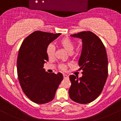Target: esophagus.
Listing matches in <instances>:
<instances>
[{
	"label": "esophagus",
	"mask_w": 121,
	"mask_h": 121,
	"mask_svg": "<svg viewBox=\"0 0 121 121\" xmlns=\"http://www.w3.org/2000/svg\"><path fill=\"white\" fill-rule=\"evenodd\" d=\"M63 78H64L65 79L69 78V76H67V75H66V74H63Z\"/></svg>",
	"instance_id": "1"
}]
</instances>
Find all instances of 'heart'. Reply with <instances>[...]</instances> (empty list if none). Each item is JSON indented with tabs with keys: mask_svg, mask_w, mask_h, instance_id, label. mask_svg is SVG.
Listing matches in <instances>:
<instances>
[{
	"mask_svg": "<svg viewBox=\"0 0 121 121\" xmlns=\"http://www.w3.org/2000/svg\"><path fill=\"white\" fill-rule=\"evenodd\" d=\"M58 44L62 47L69 54H70L71 55L73 54V50L74 48V44L73 41L67 37H65V38L62 39L58 41ZM47 55L49 58H52L54 57V54H55V49H54V46L50 44L48 45L46 50ZM61 70H65L66 68V66L65 65H61L59 66Z\"/></svg>",
	"mask_w": 121,
	"mask_h": 121,
	"instance_id": "heart-1",
	"label": "heart"
}]
</instances>
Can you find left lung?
Wrapping results in <instances>:
<instances>
[{
    "label": "left lung",
    "instance_id": "obj_1",
    "mask_svg": "<svg viewBox=\"0 0 121 121\" xmlns=\"http://www.w3.org/2000/svg\"><path fill=\"white\" fill-rule=\"evenodd\" d=\"M70 36L82 40L78 65L83 71L81 77L73 74L69 76L71 85L69 94L74 102L89 103L100 95L107 78V52L101 40L92 32L85 31Z\"/></svg>",
    "mask_w": 121,
    "mask_h": 121
}]
</instances>
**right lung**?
<instances>
[{
    "mask_svg": "<svg viewBox=\"0 0 121 121\" xmlns=\"http://www.w3.org/2000/svg\"><path fill=\"white\" fill-rule=\"evenodd\" d=\"M60 33L35 31L23 41L17 58V73L21 86L26 96L37 104L54 99L63 75L49 73L43 68L48 60L46 50Z\"/></svg>",
    "mask_w": 121,
    "mask_h": 121,
    "instance_id": "1",
    "label": "right lung"
}]
</instances>
